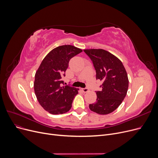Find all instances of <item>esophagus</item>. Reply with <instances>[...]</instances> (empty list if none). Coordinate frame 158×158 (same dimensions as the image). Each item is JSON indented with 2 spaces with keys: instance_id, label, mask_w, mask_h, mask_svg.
<instances>
[{
  "instance_id": "esophagus-1",
  "label": "esophagus",
  "mask_w": 158,
  "mask_h": 158,
  "mask_svg": "<svg viewBox=\"0 0 158 158\" xmlns=\"http://www.w3.org/2000/svg\"><path fill=\"white\" fill-rule=\"evenodd\" d=\"M81 90H83V92H87L89 90L88 88H83V89H81Z\"/></svg>"
}]
</instances>
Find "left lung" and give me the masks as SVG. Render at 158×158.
<instances>
[{"label": "left lung", "instance_id": "obj_1", "mask_svg": "<svg viewBox=\"0 0 158 158\" xmlns=\"http://www.w3.org/2000/svg\"><path fill=\"white\" fill-rule=\"evenodd\" d=\"M93 63L96 79L101 81V91H96L97 99L90 104L91 111L101 115L113 112L126 96L129 80L126 71L115 55L103 49L83 50Z\"/></svg>", "mask_w": 158, "mask_h": 158}]
</instances>
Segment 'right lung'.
<instances>
[{"label":"right lung","mask_w":158,"mask_h":158,"mask_svg":"<svg viewBox=\"0 0 158 158\" xmlns=\"http://www.w3.org/2000/svg\"><path fill=\"white\" fill-rule=\"evenodd\" d=\"M82 50L72 45L53 49L44 58L35 75L34 89L41 106L51 114L66 113L72 106L78 89L64 85L62 78L70 59Z\"/></svg>","instance_id":"add662e5"}]
</instances>
